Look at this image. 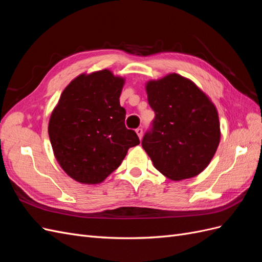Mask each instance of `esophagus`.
Wrapping results in <instances>:
<instances>
[{
  "label": "esophagus",
  "mask_w": 262,
  "mask_h": 262,
  "mask_svg": "<svg viewBox=\"0 0 262 262\" xmlns=\"http://www.w3.org/2000/svg\"><path fill=\"white\" fill-rule=\"evenodd\" d=\"M136 132H137L138 137H139L140 140H141V139H142V136H143V129H142V128H138V129L136 130Z\"/></svg>",
  "instance_id": "1"
}]
</instances>
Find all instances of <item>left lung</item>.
<instances>
[{"instance_id": "obj_1", "label": "left lung", "mask_w": 262, "mask_h": 262, "mask_svg": "<svg viewBox=\"0 0 262 262\" xmlns=\"http://www.w3.org/2000/svg\"><path fill=\"white\" fill-rule=\"evenodd\" d=\"M146 92L155 118L142 146L154 167L172 180L199 175L220 143L215 107L193 82L178 74L148 82Z\"/></svg>"}]
</instances>
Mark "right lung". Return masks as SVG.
I'll list each match as a JSON object with an SVG mask.
<instances>
[{
    "instance_id": "1",
    "label": "right lung",
    "mask_w": 262,
    "mask_h": 262,
    "mask_svg": "<svg viewBox=\"0 0 262 262\" xmlns=\"http://www.w3.org/2000/svg\"><path fill=\"white\" fill-rule=\"evenodd\" d=\"M123 83L108 70L82 74L66 87L52 112L48 132L54 156L78 182L99 184L140 144L136 131L124 124L119 100Z\"/></svg>"
}]
</instances>
